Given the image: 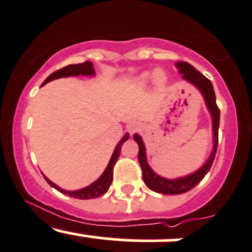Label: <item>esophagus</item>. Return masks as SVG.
<instances>
[{"label": "esophagus", "instance_id": "1", "mask_svg": "<svg viewBox=\"0 0 252 252\" xmlns=\"http://www.w3.org/2000/svg\"><path fill=\"white\" fill-rule=\"evenodd\" d=\"M141 129V125L139 123H137V121H131V123L127 125V131L129 132V134H133V133L140 131Z\"/></svg>", "mask_w": 252, "mask_h": 252}]
</instances>
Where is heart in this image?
Segmentation results:
<instances>
[{"instance_id":"b5f03b06","label":"heart","mask_w":252,"mask_h":252,"mask_svg":"<svg viewBox=\"0 0 252 252\" xmlns=\"http://www.w3.org/2000/svg\"><path fill=\"white\" fill-rule=\"evenodd\" d=\"M140 86H146L151 81H156L157 85H164L166 82V75L161 70H153V72H144L137 79Z\"/></svg>"}]
</instances>
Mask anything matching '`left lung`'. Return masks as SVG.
Wrapping results in <instances>:
<instances>
[{
	"label": "left lung",
	"mask_w": 252,
	"mask_h": 252,
	"mask_svg": "<svg viewBox=\"0 0 252 252\" xmlns=\"http://www.w3.org/2000/svg\"><path fill=\"white\" fill-rule=\"evenodd\" d=\"M176 67L179 69V73L182 74V79L188 81L189 84L193 85L198 91L200 92L205 101L206 107L209 109V113L211 115L212 119V138H214V147H212L211 153H210L208 160L203 164V166L198 168L197 171L192 172L188 176L180 177V178L176 179H167L164 177L159 176L155 171L151 168V166L147 162L146 157V147L143 141V138L135 133L133 135L135 143L139 146V153L138 159L139 164L141 166V171H143V179L144 183L146 184L150 190L158 192L161 194H180L184 192L190 191L193 189L198 183L202 180L206 173L209 172L210 168L212 166V162L215 160L216 152H217L218 146V128H220V108H218L217 103H216V94L214 86H212L211 81L208 78L203 75L202 73L198 70L193 66H191L188 62L179 61L176 63Z\"/></svg>",
	"instance_id": "8db88e82"
}]
</instances>
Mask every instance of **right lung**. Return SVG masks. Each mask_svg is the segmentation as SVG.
<instances>
[{"instance_id":"obj_1","label":"right lung","mask_w":252,"mask_h":252,"mask_svg":"<svg viewBox=\"0 0 252 252\" xmlns=\"http://www.w3.org/2000/svg\"><path fill=\"white\" fill-rule=\"evenodd\" d=\"M79 75H84V76L95 75V70H94L93 68V63H92L91 61H86L84 63L68 64V66L61 68V69L56 70V72L50 74L48 78L44 80L42 86L48 84L49 81H52V80H55V79L68 78V76H79ZM128 138H129L128 133H126V134L121 138V140L118 143L117 146H115L113 155H112L111 159H109L107 167L105 168L103 173L95 180V182L92 183L91 185L86 186L84 189H80V190H75V191L63 190V189H61L60 186H58L53 182H50L44 174H43V178L46 179V182L48 183L52 188H54L55 190H58L59 192H61V193L63 194H67V196L69 197L79 198V199H92V198H97L102 196V194H105L106 192L108 191L109 186L112 184V180H113L114 165L120 156L121 146H123V144L125 143L126 140H128Z\"/></svg>"}]
</instances>
